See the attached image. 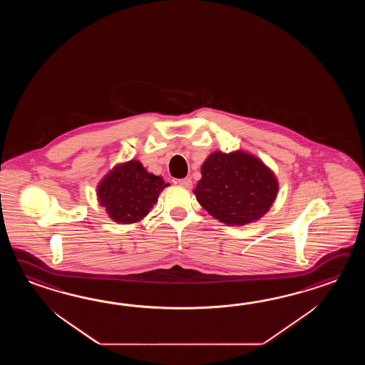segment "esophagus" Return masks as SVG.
<instances>
[{
	"label": "esophagus",
	"mask_w": 365,
	"mask_h": 365,
	"mask_svg": "<svg viewBox=\"0 0 365 365\" xmlns=\"http://www.w3.org/2000/svg\"><path fill=\"white\" fill-rule=\"evenodd\" d=\"M178 184L181 186H184L186 189H189V187H192V180L189 179V178H185V179H179L178 180Z\"/></svg>",
	"instance_id": "obj_1"
}]
</instances>
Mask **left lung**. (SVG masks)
<instances>
[{
    "mask_svg": "<svg viewBox=\"0 0 365 365\" xmlns=\"http://www.w3.org/2000/svg\"><path fill=\"white\" fill-rule=\"evenodd\" d=\"M194 189L197 201L210 215L227 225H244L269 211L278 181L259 159L242 151L214 153L201 168Z\"/></svg>",
    "mask_w": 365,
    "mask_h": 365,
    "instance_id": "1",
    "label": "left lung"
}]
</instances>
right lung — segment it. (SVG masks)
<instances>
[{
	"instance_id": "1",
	"label": "right lung",
	"mask_w": 365,
	"mask_h": 365,
	"mask_svg": "<svg viewBox=\"0 0 365 365\" xmlns=\"http://www.w3.org/2000/svg\"><path fill=\"white\" fill-rule=\"evenodd\" d=\"M168 184L148 173L138 160L120 164L101 180L98 198L112 220L130 225L146 217Z\"/></svg>"
}]
</instances>
